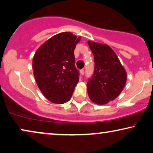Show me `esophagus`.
I'll return each mask as SVG.
<instances>
[{
	"label": "esophagus",
	"instance_id": "34e87169",
	"mask_svg": "<svg viewBox=\"0 0 153 153\" xmlns=\"http://www.w3.org/2000/svg\"><path fill=\"white\" fill-rule=\"evenodd\" d=\"M79 73H80L81 76H83V75L85 74V71H84V69H81L79 71Z\"/></svg>",
	"mask_w": 153,
	"mask_h": 153
}]
</instances>
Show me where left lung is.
<instances>
[{
  "mask_svg": "<svg viewBox=\"0 0 153 153\" xmlns=\"http://www.w3.org/2000/svg\"><path fill=\"white\" fill-rule=\"evenodd\" d=\"M94 57V71L88 79V95L98 105H105L117 97L126 83V71L112 49L107 44L89 41Z\"/></svg>",
  "mask_w": 153,
  "mask_h": 153,
  "instance_id": "left-lung-1",
  "label": "left lung"
}]
</instances>
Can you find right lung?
<instances>
[{"instance_id":"obj_1","label":"right lung","mask_w":153,"mask_h":153,"mask_svg":"<svg viewBox=\"0 0 153 153\" xmlns=\"http://www.w3.org/2000/svg\"><path fill=\"white\" fill-rule=\"evenodd\" d=\"M79 40L71 33H59L46 41L34 54V78L44 96L53 103L69 100L78 82L74 50Z\"/></svg>"}]
</instances>
